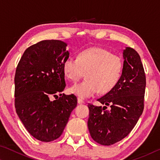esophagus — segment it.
Wrapping results in <instances>:
<instances>
[{"label": "esophagus", "instance_id": "obj_1", "mask_svg": "<svg viewBox=\"0 0 160 160\" xmlns=\"http://www.w3.org/2000/svg\"><path fill=\"white\" fill-rule=\"evenodd\" d=\"M78 104H84V103H85V102H84L83 100L80 98H78Z\"/></svg>", "mask_w": 160, "mask_h": 160}]
</instances>
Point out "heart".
<instances>
[{
  "label": "heart",
  "instance_id": "b5f03b06",
  "mask_svg": "<svg viewBox=\"0 0 160 160\" xmlns=\"http://www.w3.org/2000/svg\"><path fill=\"white\" fill-rule=\"evenodd\" d=\"M121 56L99 47L87 48L78 58L68 57L64 61L63 72L72 82H77L86 74V79L70 89L80 98L93 96L98 91L107 94L117 85L123 71Z\"/></svg>",
  "mask_w": 160,
  "mask_h": 160
}]
</instances>
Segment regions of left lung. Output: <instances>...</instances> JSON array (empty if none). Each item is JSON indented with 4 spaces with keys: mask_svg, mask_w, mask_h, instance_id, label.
I'll return each instance as SVG.
<instances>
[{
    "mask_svg": "<svg viewBox=\"0 0 160 160\" xmlns=\"http://www.w3.org/2000/svg\"><path fill=\"white\" fill-rule=\"evenodd\" d=\"M123 71L114 88L97 101L110 106L89 104L88 126L91 137L102 145H112L128 135L144 109L145 73L139 54L126 47Z\"/></svg>",
    "mask_w": 160,
    "mask_h": 160,
    "instance_id": "obj_1",
    "label": "left lung"
}]
</instances>
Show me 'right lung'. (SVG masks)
Here are the masks:
<instances>
[{"label":"right lung","mask_w":160,"mask_h":160,"mask_svg":"<svg viewBox=\"0 0 160 160\" xmlns=\"http://www.w3.org/2000/svg\"><path fill=\"white\" fill-rule=\"evenodd\" d=\"M66 47L60 40L38 42L27 48L16 68V112L29 133L42 142L61 136L77 106L73 94H61L66 88L63 65L69 57Z\"/></svg>","instance_id":"1"}]
</instances>
